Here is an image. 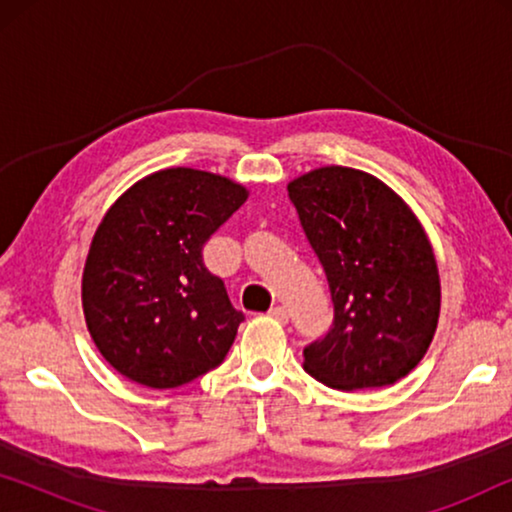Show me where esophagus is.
<instances>
[{
  "label": "esophagus",
  "instance_id": "obj_1",
  "mask_svg": "<svg viewBox=\"0 0 512 512\" xmlns=\"http://www.w3.org/2000/svg\"><path fill=\"white\" fill-rule=\"evenodd\" d=\"M268 317H272L275 321H279V324H286V321H289V312H286L282 305H275V307H270Z\"/></svg>",
  "mask_w": 512,
  "mask_h": 512
}]
</instances>
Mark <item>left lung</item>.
<instances>
[{"instance_id": "left-lung-1", "label": "left lung", "mask_w": 512, "mask_h": 512, "mask_svg": "<svg viewBox=\"0 0 512 512\" xmlns=\"http://www.w3.org/2000/svg\"><path fill=\"white\" fill-rule=\"evenodd\" d=\"M286 188L335 310L326 338L305 347L303 368L340 391L396 384L424 359L440 317L424 226L394 188L354 167H317Z\"/></svg>"}]
</instances>
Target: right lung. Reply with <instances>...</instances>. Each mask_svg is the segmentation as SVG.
Returning a JSON list of instances; mask_svg holds the SVG:
<instances>
[{"mask_svg":"<svg viewBox=\"0 0 512 512\" xmlns=\"http://www.w3.org/2000/svg\"><path fill=\"white\" fill-rule=\"evenodd\" d=\"M249 191L223 174H146L102 216L81 279L100 354L128 380L172 389L219 366L244 319L202 263V247Z\"/></svg>","mask_w":512,"mask_h":512,"instance_id":"right-lung-1","label":"right lung"}]
</instances>
